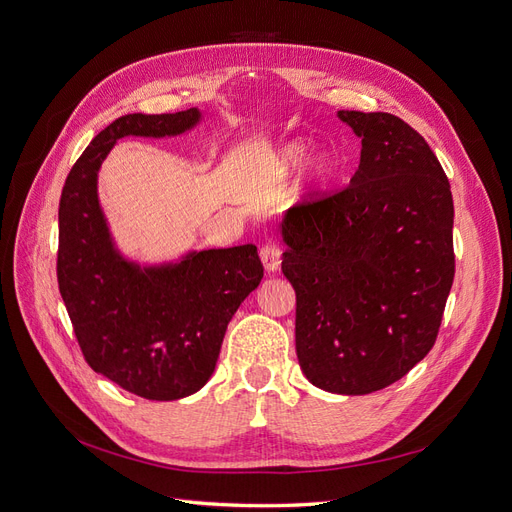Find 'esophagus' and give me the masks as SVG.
Returning <instances> with one entry per match:
<instances>
[{
    "label": "esophagus",
    "instance_id": "34e87169",
    "mask_svg": "<svg viewBox=\"0 0 512 512\" xmlns=\"http://www.w3.org/2000/svg\"><path fill=\"white\" fill-rule=\"evenodd\" d=\"M260 260H262L266 271H277L281 264V248L273 241H266L260 248Z\"/></svg>",
    "mask_w": 512,
    "mask_h": 512
}]
</instances>
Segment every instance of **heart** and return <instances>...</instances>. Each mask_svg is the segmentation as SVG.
I'll list each match as a JSON object with an SVG mask.
<instances>
[{"label":"heart","mask_w":512,"mask_h":512,"mask_svg":"<svg viewBox=\"0 0 512 512\" xmlns=\"http://www.w3.org/2000/svg\"><path fill=\"white\" fill-rule=\"evenodd\" d=\"M302 156H304V145H300V143L289 145V148L285 150V162L287 164H298L302 160Z\"/></svg>","instance_id":"b5f03b06"}]
</instances>
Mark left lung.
<instances>
[{"instance_id":"left-lung-1","label":"left lung","mask_w":512,"mask_h":512,"mask_svg":"<svg viewBox=\"0 0 512 512\" xmlns=\"http://www.w3.org/2000/svg\"><path fill=\"white\" fill-rule=\"evenodd\" d=\"M362 139L337 191L291 206L281 271L296 289V352L310 383L362 396L433 348L454 281V204L429 143L387 112L339 110Z\"/></svg>"}]
</instances>
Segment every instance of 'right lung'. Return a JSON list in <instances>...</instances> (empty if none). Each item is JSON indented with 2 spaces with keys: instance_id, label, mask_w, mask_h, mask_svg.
Here are the masks:
<instances>
[{
  "instance_id": "obj_1",
  "label": "right lung",
  "mask_w": 512,
  "mask_h": 512,
  "mask_svg": "<svg viewBox=\"0 0 512 512\" xmlns=\"http://www.w3.org/2000/svg\"><path fill=\"white\" fill-rule=\"evenodd\" d=\"M200 110L125 114L97 133L66 177L58 223V285L89 367L145 400H179L210 379L231 316L264 275L256 246L204 250L141 266L114 246L97 202V170L127 135L191 129Z\"/></svg>"
}]
</instances>
